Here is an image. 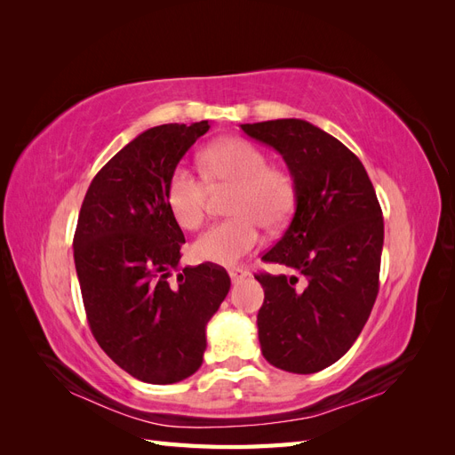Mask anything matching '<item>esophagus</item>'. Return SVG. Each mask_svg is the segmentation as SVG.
<instances>
[{"instance_id":"obj_1","label":"esophagus","mask_w":455,"mask_h":455,"mask_svg":"<svg viewBox=\"0 0 455 455\" xmlns=\"http://www.w3.org/2000/svg\"><path fill=\"white\" fill-rule=\"evenodd\" d=\"M246 275H249V271H244V269H241V267H235V269H229V277H231V281L233 283H237V281H243Z\"/></svg>"}]
</instances>
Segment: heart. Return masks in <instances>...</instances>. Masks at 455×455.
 <instances>
[{
	"instance_id": "heart-1",
	"label": "heart",
	"mask_w": 455,
	"mask_h": 455,
	"mask_svg": "<svg viewBox=\"0 0 455 455\" xmlns=\"http://www.w3.org/2000/svg\"><path fill=\"white\" fill-rule=\"evenodd\" d=\"M201 169L214 189L233 188L228 212L233 216L211 228L196 241L194 254L206 264L235 266L259 244V229H277L291 218L296 203L292 174L269 167L264 149L243 139H226L206 148ZM188 167H176L169 178L167 201L184 229H197L206 218L209 186Z\"/></svg>"
}]
</instances>
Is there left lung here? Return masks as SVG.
Returning <instances> with one entry per match:
<instances>
[{
    "instance_id": "1",
    "label": "left lung",
    "mask_w": 455,
    "mask_h": 455,
    "mask_svg": "<svg viewBox=\"0 0 455 455\" xmlns=\"http://www.w3.org/2000/svg\"><path fill=\"white\" fill-rule=\"evenodd\" d=\"M251 139L283 156L296 209L261 259L288 267L258 273L264 304L258 338L266 361L315 374L346 355L364 328L379 288L383 216L361 159L304 119L244 123Z\"/></svg>"
}]
</instances>
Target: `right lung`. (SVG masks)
<instances>
[{"mask_svg":"<svg viewBox=\"0 0 455 455\" xmlns=\"http://www.w3.org/2000/svg\"><path fill=\"white\" fill-rule=\"evenodd\" d=\"M209 129V121L169 123L136 136L92 178L77 218L74 259L91 332L146 383L196 374L206 323L231 286L224 267L180 269L186 239L167 201L176 164Z\"/></svg>","mask_w":455,"mask_h":455,"instance_id":"1","label":"right lung"}]
</instances>
